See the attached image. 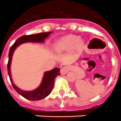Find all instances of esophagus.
I'll use <instances>...</instances> for the list:
<instances>
[{"label": "esophagus", "mask_w": 121, "mask_h": 121, "mask_svg": "<svg viewBox=\"0 0 121 121\" xmlns=\"http://www.w3.org/2000/svg\"><path fill=\"white\" fill-rule=\"evenodd\" d=\"M67 72V68H66V67H64V68H62L61 70H60V73H61V74H65Z\"/></svg>", "instance_id": "esophagus-1"}]
</instances>
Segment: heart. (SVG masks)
I'll use <instances>...</instances> for the list:
<instances>
[{
    "instance_id": "obj_1",
    "label": "heart",
    "mask_w": 121,
    "mask_h": 121,
    "mask_svg": "<svg viewBox=\"0 0 121 121\" xmlns=\"http://www.w3.org/2000/svg\"><path fill=\"white\" fill-rule=\"evenodd\" d=\"M84 40L79 39V37L75 35H68L59 39L55 43L54 48L57 51L68 50L75 45L78 50L82 48L84 45Z\"/></svg>"
}]
</instances>
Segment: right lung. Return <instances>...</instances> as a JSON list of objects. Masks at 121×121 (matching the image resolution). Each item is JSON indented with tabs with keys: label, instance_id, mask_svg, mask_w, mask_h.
<instances>
[{
	"label": "right lung",
	"instance_id": "right-lung-1",
	"mask_svg": "<svg viewBox=\"0 0 121 121\" xmlns=\"http://www.w3.org/2000/svg\"><path fill=\"white\" fill-rule=\"evenodd\" d=\"M51 32H46V33H40L38 34L30 35H25L18 38L10 48L8 55V62L7 64V69L9 77V79L12 83V85L14 89L17 92L21 95L25 99L30 100H39L48 96L53 90L54 84V79L57 76L60 75V69L56 68L51 71H47L45 73L43 79L40 86L36 90L31 91H26L21 90L17 88L13 82L11 76L10 65L12 56L13 54L15 49L21 44L25 42H43L45 39L51 34Z\"/></svg>",
	"mask_w": 121,
	"mask_h": 121
}]
</instances>
